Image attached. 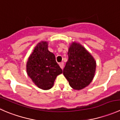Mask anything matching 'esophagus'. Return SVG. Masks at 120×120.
Returning a JSON list of instances; mask_svg holds the SVG:
<instances>
[{"label":"esophagus","mask_w":120,"mask_h":120,"mask_svg":"<svg viewBox=\"0 0 120 120\" xmlns=\"http://www.w3.org/2000/svg\"><path fill=\"white\" fill-rule=\"evenodd\" d=\"M59 66H60V67L63 69L64 67V63L63 62L60 63H59Z\"/></svg>","instance_id":"obj_1"}]
</instances>
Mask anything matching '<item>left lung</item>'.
Here are the masks:
<instances>
[{
    "label": "left lung",
    "instance_id": "8db88e82",
    "mask_svg": "<svg viewBox=\"0 0 120 120\" xmlns=\"http://www.w3.org/2000/svg\"><path fill=\"white\" fill-rule=\"evenodd\" d=\"M68 59L63 74L74 90H81L92 81L96 63L92 56L81 45L73 43L68 52Z\"/></svg>",
    "mask_w": 120,
    "mask_h": 120
}]
</instances>
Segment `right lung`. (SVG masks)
Instances as JSON below:
<instances>
[{
	"label": "right lung",
	"instance_id": "right-lung-1",
	"mask_svg": "<svg viewBox=\"0 0 120 120\" xmlns=\"http://www.w3.org/2000/svg\"><path fill=\"white\" fill-rule=\"evenodd\" d=\"M47 47L46 41L39 43L29 57L26 65L28 75L43 90L52 88L56 77L63 73L54 54L49 52Z\"/></svg>",
	"mask_w": 120,
	"mask_h": 120
}]
</instances>
